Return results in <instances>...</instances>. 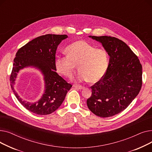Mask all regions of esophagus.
<instances>
[{"label":"esophagus","instance_id":"esophagus-1","mask_svg":"<svg viewBox=\"0 0 152 152\" xmlns=\"http://www.w3.org/2000/svg\"><path fill=\"white\" fill-rule=\"evenodd\" d=\"M74 87H75V88L78 89H83L84 88V86H82L81 85H74Z\"/></svg>","mask_w":152,"mask_h":152}]
</instances>
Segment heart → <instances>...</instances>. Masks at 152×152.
Here are the masks:
<instances>
[{
	"instance_id": "heart-1",
	"label": "heart",
	"mask_w": 152,
	"mask_h": 152,
	"mask_svg": "<svg viewBox=\"0 0 152 152\" xmlns=\"http://www.w3.org/2000/svg\"><path fill=\"white\" fill-rule=\"evenodd\" d=\"M66 57H57L54 65L58 73L70 77L75 72L76 65L80 70L77 80L96 83L105 75L109 62L107 52L84 41H77L65 49Z\"/></svg>"
}]
</instances>
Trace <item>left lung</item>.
<instances>
[{"instance_id":"left-lung-1","label":"left lung","mask_w":152,"mask_h":152,"mask_svg":"<svg viewBox=\"0 0 152 152\" xmlns=\"http://www.w3.org/2000/svg\"><path fill=\"white\" fill-rule=\"evenodd\" d=\"M89 37L102 43L110 58L104 76L91 87L92 95L87 105L98 116H113L124 110L139 93L142 65L137 56L121 40L107 36Z\"/></svg>"}]
</instances>
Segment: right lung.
<instances>
[{
    "instance_id": "1",
    "label": "right lung",
    "mask_w": 152,
    "mask_h": 152,
    "mask_svg": "<svg viewBox=\"0 0 152 152\" xmlns=\"http://www.w3.org/2000/svg\"><path fill=\"white\" fill-rule=\"evenodd\" d=\"M68 37L66 34H45L37 37L18 50L13 60L10 77V86L21 104L31 112L49 115L57 110L72 85L59 76L54 65L55 53L60 43ZM26 67L39 69L44 76L45 90L42 99L34 103L23 101L14 91V84L19 71Z\"/></svg>"
}]
</instances>
